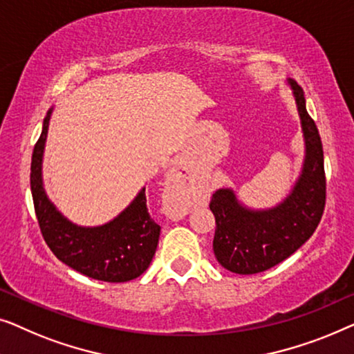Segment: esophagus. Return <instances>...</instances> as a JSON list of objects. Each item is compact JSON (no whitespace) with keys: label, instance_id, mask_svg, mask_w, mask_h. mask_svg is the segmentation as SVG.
I'll use <instances>...</instances> for the list:
<instances>
[{"label":"esophagus","instance_id":"1","mask_svg":"<svg viewBox=\"0 0 354 354\" xmlns=\"http://www.w3.org/2000/svg\"><path fill=\"white\" fill-rule=\"evenodd\" d=\"M181 167H176V168H173L171 170V175H170V179L171 181H175V183H179V178H183V175L181 173ZM170 212L173 213V215H184V213H186V208H184L181 203H173V205L170 207Z\"/></svg>","mask_w":354,"mask_h":354}]
</instances>
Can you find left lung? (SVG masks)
<instances>
[{
  "label": "left lung",
  "mask_w": 354,
  "mask_h": 354,
  "mask_svg": "<svg viewBox=\"0 0 354 354\" xmlns=\"http://www.w3.org/2000/svg\"><path fill=\"white\" fill-rule=\"evenodd\" d=\"M295 99L305 141L301 173L281 203L255 210L239 201L231 187L215 191L210 210L216 220L213 252L236 274H257L279 265L313 236L326 205L324 152L316 123L306 111L305 93L287 78Z\"/></svg>",
  "instance_id": "left-lung-1"
}]
</instances>
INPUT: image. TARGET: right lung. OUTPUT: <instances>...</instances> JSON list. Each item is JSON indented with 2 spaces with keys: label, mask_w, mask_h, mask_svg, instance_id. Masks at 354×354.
<instances>
[{
  "label": "right lung",
  "mask_w": 354,
  "mask_h": 354,
  "mask_svg": "<svg viewBox=\"0 0 354 354\" xmlns=\"http://www.w3.org/2000/svg\"><path fill=\"white\" fill-rule=\"evenodd\" d=\"M53 107L43 120L30 168L35 213L44 242L62 263L104 282H127L147 270L156 255L160 226L147 212L146 187L106 225L78 226L57 210L43 186V153Z\"/></svg>",
  "instance_id": "1"
}]
</instances>
